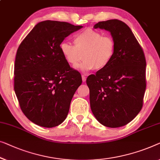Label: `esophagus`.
Wrapping results in <instances>:
<instances>
[{"label": "esophagus", "instance_id": "esophagus-1", "mask_svg": "<svg viewBox=\"0 0 160 160\" xmlns=\"http://www.w3.org/2000/svg\"><path fill=\"white\" fill-rule=\"evenodd\" d=\"M82 78L83 82H85L86 80H87V77H86V76H85L84 75H82Z\"/></svg>", "mask_w": 160, "mask_h": 160}]
</instances>
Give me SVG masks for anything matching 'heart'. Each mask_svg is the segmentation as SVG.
<instances>
[{"instance_id":"obj_1","label":"heart","mask_w":160,"mask_h":160,"mask_svg":"<svg viewBox=\"0 0 160 160\" xmlns=\"http://www.w3.org/2000/svg\"><path fill=\"white\" fill-rule=\"evenodd\" d=\"M74 45L63 42L60 49L64 58L71 66L76 68L82 61L84 71L94 69L100 71L107 68L115 54L116 44L112 37L103 35L100 32L86 29L73 38Z\"/></svg>"}]
</instances>
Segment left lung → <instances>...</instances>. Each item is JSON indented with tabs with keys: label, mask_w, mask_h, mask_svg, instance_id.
Listing matches in <instances>:
<instances>
[{
	"label": "left lung",
	"mask_w": 160,
	"mask_h": 160,
	"mask_svg": "<svg viewBox=\"0 0 160 160\" xmlns=\"http://www.w3.org/2000/svg\"><path fill=\"white\" fill-rule=\"evenodd\" d=\"M115 41V54L107 68L88 76L90 107L103 126L118 128L130 122L143 107L147 79L146 58L140 44L122 21L99 22Z\"/></svg>",
	"instance_id": "1"
}]
</instances>
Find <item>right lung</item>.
Wrapping results in <instances>:
<instances>
[{
  "mask_svg": "<svg viewBox=\"0 0 160 160\" xmlns=\"http://www.w3.org/2000/svg\"><path fill=\"white\" fill-rule=\"evenodd\" d=\"M70 23H38L18 47L14 65V91L21 110L34 123L52 128L68 115L82 76L60 49L69 34L81 29Z\"/></svg>",
  "mask_w": 160,
  "mask_h": 160,
  "instance_id": "1",
  "label": "right lung"
}]
</instances>
